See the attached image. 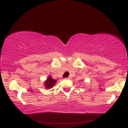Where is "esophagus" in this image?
Instances as JSON below:
<instances>
[{
  "mask_svg": "<svg viewBox=\"0 0 128 128\" xmlns=\"http://www.w3.org/2000/svg\"><path fill=\"white\" fill-rule=\"evenodd\" d=\"M66 80H69L70 79V77H68V78H65Z\"/></svg>",
  "mask_w": 128,
  "mask_h": 128,
  "instance_id": "1",
  "label": "esophagus"
}]
</instances>
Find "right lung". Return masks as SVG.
<instances>
[{"label":"right lung","mask_w":128,"mask_h":128,"mask_svg":"<svg viewBox=\"0 0 128 128\" xmlns=\"http://www.w3.org/2000/svg\"><path fill=\"white\" fill-rule=\"evenodd\" d=\"M56 81H57V80L53 79L50 76H48L47 80L44 82V86H45V88L47 89H50V88H53L54 85L56 84Z\"/></svg>","instance_id":"1"}]
</instances>
